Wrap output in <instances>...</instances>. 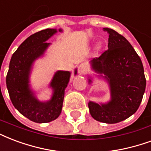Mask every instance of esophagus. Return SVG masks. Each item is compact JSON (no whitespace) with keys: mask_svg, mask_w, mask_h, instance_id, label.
Segmentation results:
<instances>
[{"mask_svg":"<svg viewBox=\"0 0 151 151\" xmlns=\"http://www.w3.org/2000/svg\"><path fill=\"white\" fill-rule=\"evenodd\" d=\"M78 73L80 74H83L85 73L86 72H87V70H88V67L86 64H81L80 65L78 66Z\"/></svg>","mask_w":151,"mask_h":151,"instance_id":"1","label":"esophagus"}]
</instances>
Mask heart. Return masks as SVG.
Segmentation results:
<instances>
[{
	"label": "heart",
	"mask_w": 151,
	"mask_h": 151,
	"mask_svg": "<svg viewBox=\"0 0 151 151\" xmlns=\"http://www.w3.org/2000/svg\"><path fill=\"white\" fill-rule=\"evenodd\" d=\"M101 49V45H98V46H97V50H100Z\"/></svg>",
	"instance_id": "heart-1"
}]
</instances>
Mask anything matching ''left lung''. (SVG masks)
Returning <instances> with one entry per match:
<instances>
[{"instance_id":"obj_1","label":"left lung","mask_w":151,"mask_h":151,"mask_svg":"<svg viewBox=\"0 0 151 151\" xmlns=\"http://www.w3.org/2000/svg\"><path fill=\"white\" fill-rule=\"evenodd\" d=\"M103 30L109 34L108 50L93 59L90 64L92 70L109 83L110 100L101 105L90 101L88 106L97 121L118 123L138 109L146 89V78L141 59L129 41L114 29Z\"/></svg>"}]
</instances>
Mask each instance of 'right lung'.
<instances>
[{
    "mask_svg": "<svg viewBox=\"0 0 151 151\" xmlns=\"http://www.w3.org/2000/svg\"><path fill=\"white\" fill-rule=\"evenodd\" d=\"M57 32L56 29H46L24 40L12 56L6 76L8 91L14 107L22 115L37 123L50 122L58 118L65 90L71 75L69 71L58 70L55 73L50 84L53 95L47 101H39L30 89L29 76L33 62L44 54L50 45L46 41ZM74 74H77V69Z\"/></svg>",
    "mask_w": 151,
    "mask_h": 151,
    "instance_id": "add662e5",
    "label": "right lung"
}]
</instances>
